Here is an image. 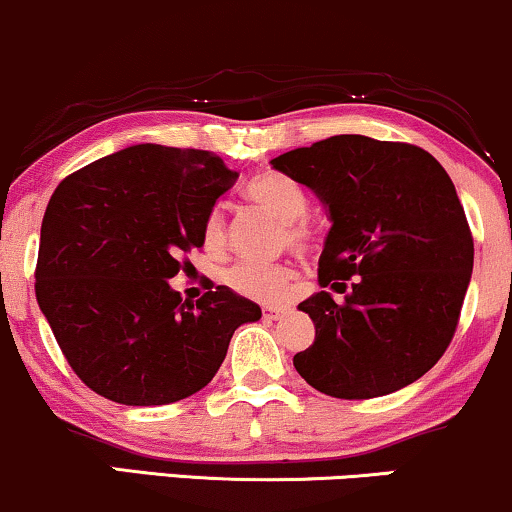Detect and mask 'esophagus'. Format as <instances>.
Segmentation results:
<instances>
[{"label": "esophagus", "mask_w": 512, "mask_h": 512, "mask_svg": "<svg viewBox=\"0 0 512 512\" xmlns=\"http://www.w3.org/2000/svg\"><path fill=\"white\" fill-rule=\"evenodd\" d=\"M264 319H271V321H278V319H283V316H286L288 312L286 309H274V307H267L264 309Z\"/></svg>", "instance_id": "34e87169"}]
</instances>
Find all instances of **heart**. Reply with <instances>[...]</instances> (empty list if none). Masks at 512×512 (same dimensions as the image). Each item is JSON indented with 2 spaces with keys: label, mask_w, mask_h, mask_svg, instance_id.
<instances>
[{
  "label": "heart",
  "mask_w": 512,
  "mask_h": 512,
  "mask_svg": "<svg viewBox=\"0 0 512 512\" xmlns=\"http://www.w3.org/2000/svg\"><path fill=\"white\" fill-rule=\"evenodd\" d=\"M252 203L269 210L283 222V241L297 252H309L316 245L314 224L304 217L307 212V193L297 181L283 174H264L250 181L245 189ZM203 243L208 250H219L226 243V217L222 208H212L203 224ZM295 269L288 262L255 264L241 262L226 271V283L238 295L248 300L276 304L283 302L293 288Z\"/></svg>",
  "instance_id": "obj_1"
}]
</instances>
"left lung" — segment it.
I'll return each mask as SVG.
<instances>
[{"label":"left lung","instance_id":"8db88e82","mask_svg":"<svg viewBox=\"0 0 512 512\" xmlns=\"http://www.w3.org/2000/svg\"><path fill=\"white\" fill-rule=\"evenodd\" d=\"M271 167L328 208L323 290L297 304L314 345L297 373L338 399L397 392L442 359L472 274V234L454 181L423 148L340 134L295 148ZM352 280L350 290L346 281ZM345 292L335 303L325 290Z\"/></svg>","mask_w":512,"mask_h":512}]
</instances>
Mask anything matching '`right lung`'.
<instances>
[{"instance_id": "obj_1", "label": "right lung", "mask_w": 512, "mask_h": 512, "mask_svg": "<svg viewBox=\"0 0 512 512\" xmlns=\"http://www.w3.org/2000/svg\"><path fill=\"white\" fill-rule=\"evenodd\" d=\"M238 179L198 148L139 144L61 181L42 219L35 295L89 390L125 406L186 399L215 378L262 309L226 286L196 307L170 278L203 248V224Z\"/></svg>"}]
</instances>
